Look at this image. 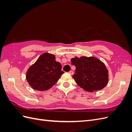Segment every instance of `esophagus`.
<instances>
[{"instance_id": "esophagus-1", "label": "esophagus", "mask_w": 132, "mask_h": 132, "mask_svg": "<svg viewBox=\"0 0 132 132\" xmlns=\"http://www.w3.org/2000/svg\"><path fill=\"white\" fill-rule=\"evenodd\" d=\"M69 73L71 75H72L74 74V73H73V71H70L69 72Z\"/></svg>"}]
</instances>
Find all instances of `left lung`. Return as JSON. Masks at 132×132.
I'll list each match as a JSON object with an SVG mask.
<instances>
[{"label":"left lung","mask_w":132,"mask_h":132,"mask_svg":"<svg viewBox=\"0 0 132 132\" xmlns=\"http://www.w3.org/2000/svg\"><path fill=\"white\" fill-rule=\"evenodd\" d=\"M71 64L76 67L73 78L76 83L84 90L93 92L102 90L109 81L108 70L101 61L90 57H75Z\"/></svg>","instance_id":"8db88e82"}]
</instances>
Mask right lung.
I'll list each match as a JSON object with an SVG mask.
<instances>
[{"mask_svg":"<svg viewBox=\"0 0 132 132\" xmlns=\"http://www.w3.org/2000/svg\"><path fill=\"white\" fill-rule=\"evenodd\" d=\"M61 69L62 65L55 61L54 55L45 53L28 69L26 79L32 89L47 90L52 87L64 73Z\"/></svg>","mask_w":132,"mask_h":132,"instance_id":"1","label":"right lung"}]
</instances>
